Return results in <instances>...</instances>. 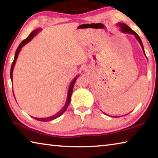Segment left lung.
I'll return each instance as SVG.
<instances>
[{"label":"left lung","instance_id":"left-lung-1","mask_svg":"<svg viewBox=\"0 0 158 158\" xmlns=\"http://www.w3.org/2000/svg\"><path fill=\"white\" fill-rule=\"evenodd\" d=\"M117 26L118 27H119L120 29H121V31L123 32V33H129V34H132V35H134L135 37V38L137 39V40L139 42V43L140 44V45L141 46V48H142V50L143 52V53L144 55H145V56L146 57V53H145V52H144V48H143V44H142V42H141V40L139 37V36L138 35V34L136 33V32L134 31L133 30H132L129 26H128L127 25L125 24V23H117ZM147 58V57H146ZM105 114V113H104ZM107 115V114H106ZM112 117V116H111Z\"/></svg>","mask_w":158,"mask_h":158}]
</instances>
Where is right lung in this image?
<instances>
[{
  "mask_svg": "<svg viewBox=\"0 0 158 158\" xmlns=\"http://www.w3.org/2000/svg\"><path fill=\"white\" fill-rule=\"evenodd\" d=\"M42 29L41 28H37L35 30H34L33 31L31 32V33L29 35V36L27 37V38L25 39L24 40H23L22 42H21L20 44L19 45V47H17V50H16V52H15V58H14V60H13V63L12 64V66H11V69H10V78H11V80L12 81V73H13V69H14V67L15 65V63H16V60L17 59V57H18V55L21 49L22 48L23 46L26 44H27L28 42H30L32 39L33 38V37L39 33L40 31H41ZM77 77H78V75H77L75 78H74L72 82L70 83V85H69V89H68V95H67V100H66V102L65 104V106H63L61 110H60L58 112H57L56 114H55L54 115H53L52 116H49V117H47V118H35L33 117V118L37 120V121H43V122H47V121H52V120H54L56 118H57L59 116H60L61 115H62L64 112L65 111V110L67 109V108L68 107V106L69 105V103H70V100H71V96L72 94H73V87H74V83H75L76 79H77ZM14 93V92H13ZM14 97H15V94H14Z\"/></svg>",
  "mask_w": 158,
  "mask_h": 158,
  "instance_id": "add662e5",
  "label": "right lung"
}]
</instances>
